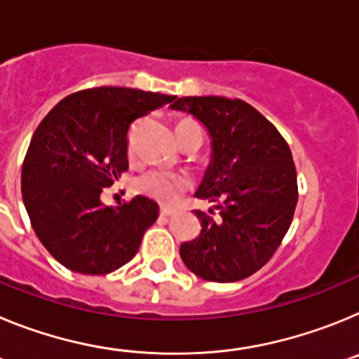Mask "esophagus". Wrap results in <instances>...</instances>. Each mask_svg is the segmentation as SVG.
Segmentation results:
<instances>
[{"label": "esophagus", "instance_id": "1", "mask_svg": "<svg viewBox=\"0 0 359 359\" xmlns=\"http://www.w3.org/2000/svg\"><path fill=\"white\" fill-rule=\"evenodd\" d=\"M174 212H176V210H174V208H170V207H161L160 208V214L163 215V217H169V215H172Z\"/></svg>", "mask_w": 359, "mask_h": 359}]
</instances>
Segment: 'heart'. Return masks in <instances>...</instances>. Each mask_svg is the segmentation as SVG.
<instances>
[{
    "label": "heart",
    "mask_w": 359,
    "mask_h": 359,
    "mask_svg": "<svg viewBox=\"0 0 359 359\" xmlns=\"http://www.w3.org/2000/svg\"><path fill=\"white\" fill-rule=\"evenodd\" d=\"M180 126H196V123L183 122L180 123ZM180 126H177V128H180ZM187 185H189V182H187L185 177L177 176V174L169 172V170L163 169L149 170L144 176L138 177V182H136V189L161 203L176 201V199L182 196L183 190L187 189Z\"/></svg>",
    "instance_id": "obj_1"
}]
</instances>
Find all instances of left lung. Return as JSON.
Segmentation results:
<instances>
[{
    "label": "left lung",
    "instance_id": "8db88e82",
    "mask_svg": "<svg viewBox=\"0 0 359 359\" xmlns=\"http://www.w3.org/2000/svg\"><path fill=\"white\" fill-rule=\"evenodd\" d=\"M170 109L192 115L210 136V163L196 198L219 203L196 212L201 231L180 246L187 268L210 282H237L277 252L297 207V170L286 140L239 98H172Z\"/></svg>",
    "mask_w": 359,
    "mask_h": 359
}]
</instances>
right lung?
Here are the masks:
<instances>
[{
	"mask_svg": "<svg viewBox=\"0 0 359 359\" xmlns=\"http://www.w3.org/2000/svg\"><path fill=\"white\" fill-rule=\"evenodd\" d=\"M172 95L102 86L57 104L32 136L21 170L36 236L65 268L106 275L128 264L158 219L154 199L106 207L100 194L128 170V129Z\"/></svg>",
	"mask_w": 359,
	"mask_h": 359,
	"instance_id": "add662e5",
	"label": "right lung"
}]
</instances>
